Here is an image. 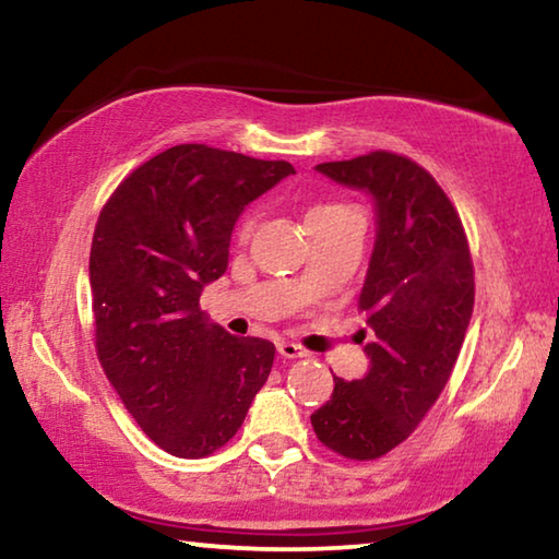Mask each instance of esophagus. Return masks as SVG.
<instances>
[{
  "label": "esophagus",
  "instance_id": "1",
  "mask_svg": "<svg viewBox=\"0 0 559 559\" xmlns=\"http://www.w3.org/2000/svg\"><path fill=\"white\" fill-rule=\"evenodd\" d=\"M278 355L288 359H298V357H308V349L296 343H278Z\"/></svg>",
  "mask_w": 559,
  "mask_h": 559
}]
</instances>
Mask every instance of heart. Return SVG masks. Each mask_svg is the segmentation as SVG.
Segmentation results:
<instances>
[{
    "instance_id": "1",
    "label": "heart",
    "mask_w": 559,
    "mask_h": 559,
    "mask_svg": "<svg viewBox=\"0 0 559 559\" xmlns=\"http://www.w3.org/2000/svg\"><path fill=\"white\" fill-rule=\"evenodd\" d=\"M349 214H359V212L355 210V206H349L345 202H323V204L310 206L306 214V222H308V229H316V226H325V224L345 219V216H349ZM253 224H257L253 214H246L239 222V226H236V236H239L241 241L249 239L253 231Z\"/></svg>"
}]
</instances>
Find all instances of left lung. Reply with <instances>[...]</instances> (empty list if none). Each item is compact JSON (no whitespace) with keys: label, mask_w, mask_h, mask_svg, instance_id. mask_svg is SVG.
<instances>
[{"label":"left lung","mask_w":559,"mask_h":559,"mask_svg":"<svg viewBox=\"0 0 559 559\" xmlns=\"http://www.w3.org/2000/svg\"><path fill=\"white\" fill-rule=\"evenodd\" d=\"M318 173L374 197L377 241L359 293L370 372L335 377L310 424L337 456L374 461L412 437L456 367L476 296L471 249L456 206L414 159L374 150Z\"/></svg>","instance_id":"8db88e82"}]
</instances>
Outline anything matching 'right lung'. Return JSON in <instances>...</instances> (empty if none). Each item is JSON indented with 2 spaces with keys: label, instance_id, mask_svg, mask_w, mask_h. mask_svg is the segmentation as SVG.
Here are the masks:
<instances>
[{
  "label": "right lung",
  "instance_id": "add662e5",
  "mask_svg": "<svg viewBox=\"0 0 559 559\" xmlns=\"http://www.w3.org/2000/svg\"><path fill=\"white\" fill-rule=\"evenodd\" d=\"M286 159L187 143L132 169L103 204L91 243L93 333L103 372L159 449L219 451L269 380L276 347L206 323L200 296L229 266L243 206Z\"/></svg>",
  "mask_w": 559,
  "mask_h": 559
}]
</instances>
